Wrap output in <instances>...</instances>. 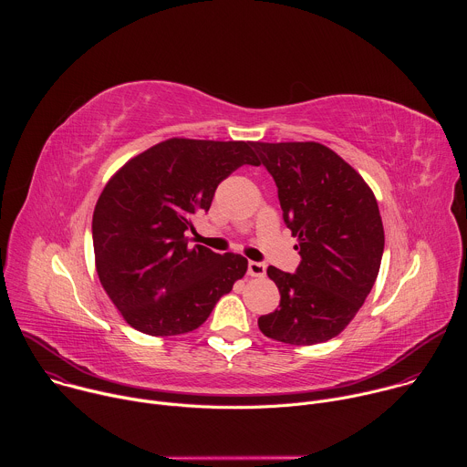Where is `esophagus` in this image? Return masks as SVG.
<instances>
[{"mask_svg":"<svg viewBox=\"0 0 467 467\" xmlns=\"http://www.w3.org/2000/svg\"><path fill=\"white\" fill-rule=\"evenodd\" d=\"M247 274H249L251 277H258V279H262V277L265 275V264H262V262H254V260H249V264H247Z\"/></svg>","mask_w":467,"mask_h":467,"instance_id":"esophagus-1","label":"esophagus"}]
</instances>
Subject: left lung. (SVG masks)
Listing matches in <instances>:
<instances>
[{
    "label": "left lung",
    "instance_id": "8db88e82",
    "mask_svg": "<svg viewBox=\"0 0 467 467\" xmlns=\"http://www.w3.org/2000/svg\"><path fill=\"white\" fill-rule=\"evenodd\" d=\"M277 184L283 220L299 240L294 274L268 268L281 303L258 317L268 338L314 346L335 338L364 305L379 275L384 229L377 199L335 151L316 142H254Z\"/></svg>",
    "mask_w": 467,
    "mask_h": 467
}]
</instances>
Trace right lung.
Wrapping results in <instances>:
<instances>
[{
    "mask_svg": "<svg viewBox=\"0 0 467 467\" xmlns=\"http://www.w3.org/2000/svg\"><path fill=\"white\" fill-rule=\"evenodd\" d=\"M253 142L171 139L130 159L103 188L92 218L99 281L144 335L175 337L207 321L247 272L242 254L190 245L193 218L244 164Z\"/></svg>",
    "mask_w": 467,
    "mask_h": 467,
    "instance_id": "right-lung-1",
    "label": "right lung"
}]
</instances>
